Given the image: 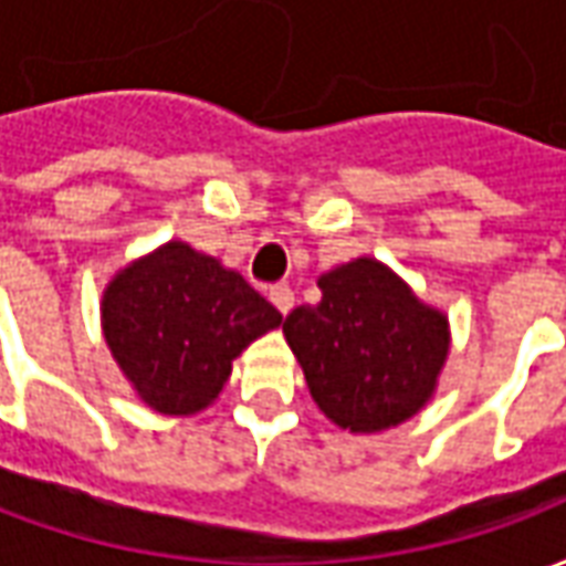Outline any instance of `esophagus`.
<instances>
[{
    "instance_id": "esophagus-1",
    "label": "esophagus",
    "mask_w": 566,
    "mask_h": 566,
    "mask_svg": "<svg viewBox=\"0 0 566 566\" xmlns=\"http://www.w3.org/2000/svg\"><path fill=\"white\" fill-rule=\"evenodd\" d=\"M270 300H272V306L279 308L282 315H287V312L294 308V291H291L287 284H272Z\"/></svg>"
}]
</instances>
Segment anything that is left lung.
I'll return each instance as SVG.
<instances>
[{"mask_svg":"<svg viewBox=\"0 0 566 566\" xmlns=\"http://www.w3.org/2000/svg\"><path fill=\"white\" fill-rule=\"evenodd\" d=\"M318 287L315 306L284 318V339L321 412L355 433L416 416L449 355L446 315L373 258L324 272Z\"/></svg>","mask_w":566,"mask_h":566,"instance_id":"obj_1","label":"left lung"}]
</instances>
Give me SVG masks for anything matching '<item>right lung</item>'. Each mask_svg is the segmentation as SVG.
Instances as JSON below:
<instances>
[{
  "instance_id": "right-lung-1",
  "label": "right lung",
  "mask_w": 566,
  "mask_h": 566,
  "mask_svg": "<svg viewBox=\"0 0 566 566\" xmlns=\"http://www.w3.org/2000/svg\"><path fill=\"white\" fill-rule=\"evenodd\" d=\"M282 312L233 270L169 242L108 284L105 343L150 409L197 416L221 394L233 357L272 327Z\"/></svg>"
}]
</instances>
